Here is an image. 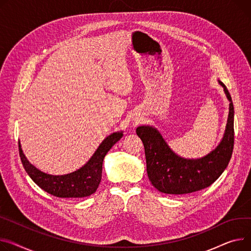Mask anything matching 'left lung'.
<instances>
[{"label": "left lung", "mask_w": 251, "mask_h": 251, "mask_svg": "<svg viewBox=\"0 0 251 251\" xmlns=\"http://www.w3.org/2000/svg\"><path fill=\"white\" fill-rule=\"evenodd\" d=\"M229 100V116L221 143L200 159H185L174 153L159 132L149 126L136 129L144 145L146 171L152 186L161 193L183 195L208 188L227 168L234 146V108L231 96L222 81Z\"/></svg>", "instance_id": "left-lung-1"}]
</instances>
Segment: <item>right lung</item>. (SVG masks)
<instances>
[{
	"mask_svg": "<svg viewBox=\"0 0 251 251\" xmlns=\"http://www.w3.org/2000/svg\"><path fill=\"white\" fill-rule=\"evenodd\" d=\"M122 136V132L113 133L101 143L92 158L81 169L64 176H50L37 170L25 157L20 142L19 154L26 173L42 190L58 198H83L97 191L102 178L104 157Z\"/></svg>",
	"mask_w": 251,
	"mask_h": 251,
	"instance_id": "1",
	"label": "right lung"
}]
</instances>
